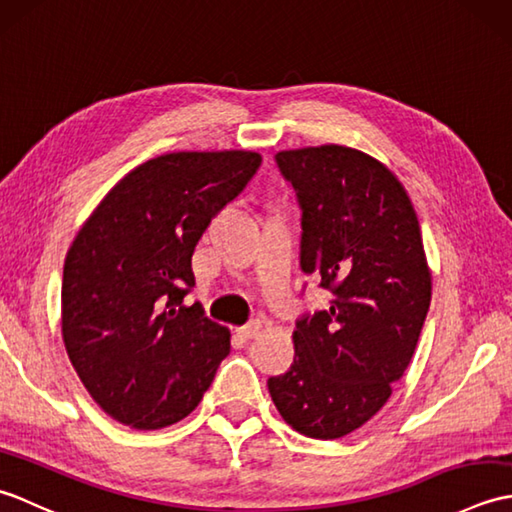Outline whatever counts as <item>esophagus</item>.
Returning a JSON list of instances; mask_svg holds the SVG:
<instances>
[{"instance_id":"esophagus-1","label":"esophagus","mask_w":512,"mask_h":512,"mask_svg":"<svg viewBox=\"0 0 512 512\" xmlns=\"http://www.w3.org/2000/svg\"><path fill=\"white\" fill-rule=\"evenodd\" d=\"M259 332H262V323L259 321H250L248 325H244V328L237 330V334L242 336V339H255Z\"/></svg>"}]
</instances>
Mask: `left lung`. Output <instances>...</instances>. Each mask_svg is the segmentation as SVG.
<instances>
[{"mask_svg":"<svg viewBox=\"0 0 512 512\" xmlns=\"http://www.w3.org/2000/svg\"><path fill=\"white\" fill-rule=\"evenodd\" d=\"M277 165L301 204V268L334 299L292 332L295 363L268 380L292 429L336 440L374 418L416 352L431 268L407 189L345 145L286 149Z\"/></svg>","mask_w":512,"mask_h":512,"instance_id":"obj_1","label":"left lung"}]
</instances>
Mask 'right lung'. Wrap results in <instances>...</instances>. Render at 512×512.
I'll return each instance as SVG.
<instances>
[{
	"label": "right lung",
	"instance_id": "add662e5",
	"mask_svg": "<svg viewBox=\"0 0 512 512\" xmlns=\"http://www.w3.org/2000/svg\"><path fill=\"white\" fill-rule=\"evenodd\" d=\"M262 165L257 151H173L107 191L65 255L61 336L96 405L154 431L200 405L231 332L184 306L211 217Z\"/></svg>",
	"mask_w": 512,
	"mask_h": 512
}]
</instances>
